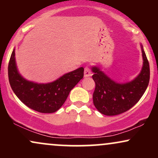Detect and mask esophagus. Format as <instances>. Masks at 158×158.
<instances>
[{
    "label": "esophagus",
    "mask_w": 158,
    "mask_h": 158,
    "mask_svg": "<svg viewBox=\"0 0 158 158\" xmlns=\"http://www.w3.org/2000/svg\"><path fill=\"white\" fill-rule=\"evenodd\" d=\"M84 74L85 77H88L91 76V72H90V69L88 66H86L85 68V71H84Z\"/></svg>",
    "instance_id": "esophagus-1"
}]
</instances>
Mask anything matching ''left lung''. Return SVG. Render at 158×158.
<instances>
[{
  "instance_id": "8db88e82",
  "label": "left lung",
  "mask_w": 158,
  "mask_h": 158,
  "mask_svg": "<svg viewBox=\"0 0 158 158\" xmlns=\"http://www.w3.org/2000/svg\"><path fill=\"white\" fill-rule=\"evenodd\" d=\"M143 65L140 73L131 82L119 84L108 77L96 67L92 68L95 81L94 105L101 114L118 115L131 108L142 97L150 79L149 63L142 47Z\"/></svg>"
}]
</instances>
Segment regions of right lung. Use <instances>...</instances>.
<instances>
[{"label":"right lung","mask_w":158,"mask_h":158,"mask_svg":"<svg viewBox=\"0 0 158 158\" xmlns=\"http://www.w3.org/2000/svg\"><path fill=\"white\" fill-rule=\"evenodd\" d=\"M8 77L12 90L23 104L41 113H53L62 106L70 90L84 77V68L64 74L53 82L37 84L26 80L19 73L14 50L9 61Z\"/></svg>","instance_id":"obj_1"}]
</instances>
